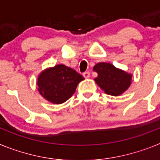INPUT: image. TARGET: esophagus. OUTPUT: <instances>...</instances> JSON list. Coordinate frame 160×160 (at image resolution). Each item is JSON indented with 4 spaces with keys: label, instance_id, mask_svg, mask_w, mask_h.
I'll list each match as a JSON object with an SVG mask.
<instances>
[{
    "label": "esophagus",
    "instance_id": "esophagus-1",
    "mask_svg": "<svg viewBox=\"0 0 160 160\" xmlns=\"http://www.w3.org/2000/svg\"><path fill=\"white\" fill-rule=\"evenodd\" d=\"M90 72H85V73H83V77L85 78H90Z\"/></svg>",
    "mask_w": 160,
    "mask_h": 160
}]
</instances>
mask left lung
<instances>
[{
  "instance_id": "8db88e82",
  "label": "left lung",
  "mask_w": 160,
  "mask_h": 160,
  "mask_svg": "<svg viewBox=\"0 0 160 160\" xmlns=\"http://www.w3.org/2000/svg\"><path fill=\"white\" fill-rule=\"evenodd\" d=\"M93 70L98 73V77L94 78L95 82L109 95H121L131 84V73L116 68L111 63H97Z\"/></svg>"
}]
</instances>
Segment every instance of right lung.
Here are the masks:
<instances>
[{
	"label": "right lung",
	"mask_w": 160,
	"mask_h": 160,
	"mask_svg": "<svg viewBox=\"0 0 160 160\" xmlns=\"http://www.w3.org/2000/svg\"><path fill=\"white\" fill-rule=\"evenodd\" d=\"M84 78L70 67L59 64L42 71L37 86L41 95L53 104H62L75 93Z\"/></svg>",
	"instance_id": "1"
}]
</instances>
